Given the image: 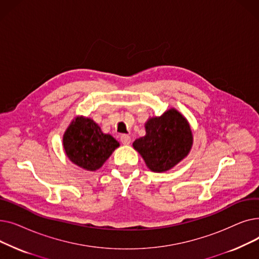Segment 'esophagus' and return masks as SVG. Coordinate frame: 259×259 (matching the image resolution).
<instances>
[{
    "mask_svg": "<svg viewBox=\"0 0 259 259\" xmlns=\"http://www.w3.org/2000/svg\"><path fill=\"white\" fill-rule=\"evenodd\" d=\"M120 142L122 145H129L131 143V138L128 134H122L120 137Z\"/></svg>",
    "mask_w": 259,
    "mask_h": 259,
    "instance_id": "1",
    "label": "esophagus"
}]
</instances>
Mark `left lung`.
I'll return each mask as SVG.
<instances>
[{
    "mask_svg": "<svg viewBox=\"0 0 259 259\" xmlns=\"http://www.w3.org/2000/svg\"><path fill=\"white\" fill-rule=\"evenodd\" d=\"M192 132L186 118L170 109L159 117L149 119L146 135L133 143L148 168L164 172L187 156L192 146Z\"/></svg>",
    "mask_w": 259,
    "mask_h": 259,
    "instance_id": "left-lung-1",
    "label": "left lung"
}]
</instances>
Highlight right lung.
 Listing matches in <instances>:
<instances>
[{
  "label": "right lung",
  "instance_id": "add662e5",
  "mask_svg": "<svg viewBox=\"0 0 259 259\" xmlns=\"http://www.w3.org/2000/svg\"><path fill=\"white\" fill-rule=\"evenodd\" d=\"M64 149L75 165L89 171L103 166L119 144L90 118L77 117L64 134Z\"/></svg>",
  "mask_w": 259,
  "mask_h": 259
}]
</instances>
